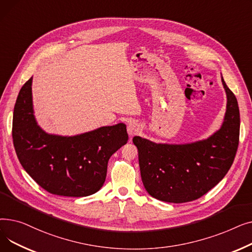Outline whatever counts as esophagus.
<instances>
[{
  "label": "esophagus",
  "instance_id": "obj_1",
  "mask_svg": "<svg viewBox=\"0 0 252 252\" xmlns=\"http://www.w3.org/2000/svg\"><path fill=\"white\" fill-rule=\"evenodd\" d=\"M140 126L136 123H129L127 125V134L131 137V136H135L137 135L139 131H140Z\"/></svg>",
  "mask_w": 252,
  "mask_h": 252
}]
</instances>
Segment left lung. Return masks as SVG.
<instances>
[{"mask_svg":"<svg viewBox=\"0 0 252 252\" xmlns=\"http://www.w3.org/2000/svg\"><path fill=\"white\" fill-rule=\"evenodd\" d=\"M227 93L221 127L206 140L184 145L156 144L134 137L145 189L158 200L183 203L206 194L227 175L239 145L240 113L233 92Z\"/></svg>","mask_w":252,"mask_h":252,"instance_id":"obj_1","label":"left lung"}]
</instances>
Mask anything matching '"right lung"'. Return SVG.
I'll return each instance as SVG.
<instances>
[{"mask_svg": "<svg viewBox=\"0 0 252 252\" xmlns=\"http://www.w3.org/2000/svg\"><path fill=\"white\" fill-rule=\"evenodd\" d=\"M31 77L21 88L13 113L12 137L21 163L51 194L85 197L101 189L111 155L128 140L126 126H102L73 137L49 135L35 122Z\"/></svg>", "mask_w": 252, "mask_h": 252, "instance_id": "obj_1", "label": "right lung"}]
</instances>
